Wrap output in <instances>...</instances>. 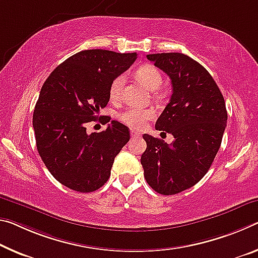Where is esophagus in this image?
Listing matches in <instances>:
<instances>
[{"mask_svg": "<svg viewBox=\"0 0 258 258\" xmlns=\"http://www.w3.org/2000/svg\"><path fill=\"white\" fill-rule=\"evenodd\" d=\"M131 136H132L133 138H140L141 134L136 132V131H131Z\"/></svg>", "mask_w": 258, "mask_h": 258, "instance_id": "obj_1", "label": "esophagus"}]
</instances>
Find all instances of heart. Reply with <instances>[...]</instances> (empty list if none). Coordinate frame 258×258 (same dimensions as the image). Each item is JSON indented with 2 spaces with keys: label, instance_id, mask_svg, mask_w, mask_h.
Here are the masks:
<instances>
[{
  "label": "heart",
  "instance_id": "obj_1",
  "mask_svg": "<svg viewBox=\"0 0 258 258\" xmlns=\"http://www.w3.org/2000/svg\"><path fill=\"white\" fill-rule=\"evenodd\" d=\"M136 76L140 81H142L147 87L151 91H156L162 85L163 77L162 73L153 65L145 64L137 69ZM122 85H124V77L118 76L112 80L109 88L110 99L116 101L120 99ZM155 117V111L151 108H137L131 107L126 109L119 114V119L130 127L141 130L144 128L147 122Z\"/></svg>",
  "mask_w": 258,
  "mask_h": 258
}]
</instances>
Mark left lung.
Returning <instances> with one entry per match:
<instances>
[{
  "instance_id": "left-lung-1",
  "label": "left lung",
  "mask_w": 258,
  "mask_h": 258,
  "mask_svg": "<svg viewBox=\"0 0 258 258\" xmlns=\"http://www.w3.org/2000/svg\"><path fill=\"white\" fill-rule=\"evenodd\" d=\"M172 83V96L155 127L174 137L167 145L144 134L145 178L155 191L178 194L206 175L222 144L227 121L224 97L201 64L180 52L147 55Z\"/></svg>"
}]
</instances>
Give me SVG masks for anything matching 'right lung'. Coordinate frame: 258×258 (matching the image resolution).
I'll return each instance as SVG.
<instances>
[{
    "instance_id": "add662e5",
    "label": "right lung",
    "mask_w": 258,
    "mask_h": 258,
    "mask_svg": "<svg viewBox=\"0 0 258 258\" xmlns=\"http://www.w3.org/2000/svg\"><path fill=\"white\" fill-rule=\"evenodd\" d=\"M136 59L137 52L83 50L44 81L33 112L36 148L52 177L70 189L89 193L103 186L114 157L128 142L130 130L119 121L91 134L86 125L101 120L96 113L107 107L112 80Z\"/></svg>"
}]
</instances>
